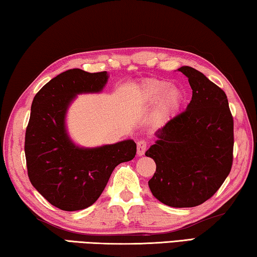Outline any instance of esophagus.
<instances>
[{
	"mask_svg": "<svg viewBox=\"0 0 257 257\" xmlns=\"http://www.w3.org/2000/svg\"><path fill=\"white\" fill-rule=\"evenodd\" d=\"M146 150H147V142L144 141V140L139 141L138 144H137V154H138V156H144L145 153H146Z\"/></svg>",
	"mask_w": 257,
	"mask_h": 257,
	"instance_id": "esophagus-1",
	"label": "esophagus"
}]
</instances>
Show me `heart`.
I'll return each mask as SVG.
<instances>
[{
    "mask_svg": "<svg viewBox=\"0 0 257 257\" xmlns=\"http://www.w3.org/2000/svg\"><path fill=\"white\" fill-rule=\"evenodd\" d=\"M183 101V91L164 79H147L140 85L136 98V103L140 108L158 103L153 118L155 125H163L170 120L179 111Z\"/></svg>",
    "mask_w": 257,
    "mask_h": 257,
    "instance_id": "b5f03b06",
    "label": "heart"
}]
</instances>
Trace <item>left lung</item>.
Returning <instances> with one entry per match:
<instances>
[{
	"instance_id": "1",
	"label": "left lung",
	"mask_w": 257,
	"mask_h": 257,
	"mask_svg": "<svg viewBox=\"0 0 257 257\" xmlns=\"http://www.w3.org/2000/svg\"><path fill=\"white\" fill-rule=\"evenodd\" d=\"M192 98L186 108L155 133L146 151L156 163L149 180L154 197L171 207H195L211 198L232 166L233 118L223 90L189 66Z\"/></svg>"
}]
</instances>
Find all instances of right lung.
I'll return each mask as SVG.
<instances>
[{
	"label": "right lung",
	"mask_w": 257,
	"mask_h": 257,
	"mask_svg": "<svg viewBox=\"0 0 257 257\" xmlns=\"http://www.w3.org/2000/svg\"><path fill=\"white\" fill-rule=\"evenodd\" d=\"M109 74L74 68L59 74L37 92L25 137L27 171L33 187L50 204L67 212L94 204L113 168L132 161V139L99 147L74 142L67 128L68 109L79 94L101 93Z\"/></svg>",
	"instance_id": "add662e5"
}]
</instances>
